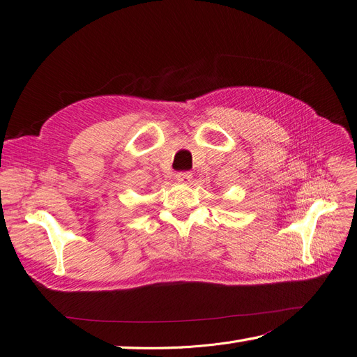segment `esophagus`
<instances>
[{
    "instance_id": "34e87169",
    "label": "esophagus",
    "mask_w": 357,
    "mask_h": 357,
    "mask_svg": "<svg viewBox=\"0 0 357 357\" xmlns=\"http://www.w3.org/2000/svg\"><path fill=\"white\" fill-rule=\"evenodd\" d=\"M176 180L178 183H183V185H189V183L192 181V174L190 172H177Z\"/></svg>"
}]
</instances>
